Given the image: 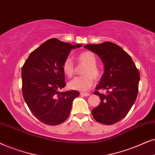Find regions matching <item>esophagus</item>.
<instances>
[{"label": "esophagus", "instance_id": "34e87169", "mask_svg": "<svg viewBox=\"0 0 155 155\" xmlns=\"http://www.w3.org/2000/svg\"><path fill=\"white\" fill-rule=\"evenodd\" d=\"M80 95L82 96H90L89 93H85V92H81L80 93Z\"/></svg>", "mask_w": 155, "mask_h": 155}]
</instances>
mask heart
Instances as JSON below:
<instances>
[{
    "instance_id": "b5f03b06",
    "label": "heart",
    "mask_w": 155,
    "mask_h": 155,
    "mask_svg": "<svg viewBox=\"0 0 155 155\" xmlns=\"http://www.w3.org/2000/svg\"><path fill=\"white\" fill-rule=\"evenodd\" d=\"M79 64L86 65L83 69V76H76L69 81V87L72 90L85 91L91 87L94 84V79L98 80L101 76V71L97 64L96 54L91 51H84L80 53L77 57ZM64 74L67 77L71 78L75 73V67L74 63L70 58L65 59L61 66Z\"/></svg>"
}]
</instances>
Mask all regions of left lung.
Masks as SVG:
<instances>
[{
	"label": "left lung",
	"mask_w": 155,
	"mask_h": 155,
	"mask_svg": "<svg viewBox=\"0 0 155 155\" xmlns=\"http://www.w3.org/2000/svg\"><path fill=\"white\" fill-rule=\"evenodd\" d=\"M86 49L97 54L104 64V74L94 94L100 96V104L91 111L97 122L113 125L122 120L137 96L140 73L131 57L118 45L110 42L86 45ZM106 89V95L99 93Z\"/></svg>",
	"instance_id": "obj_1"
}]
</instances>
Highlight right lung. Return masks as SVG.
Returning a JSON list of instances; mask_svg holds the SVG:
<instances>
[{"label":"right lung","mask_w":155,"mask_h":155,"mask_svg":"<svg viewBox=\"0 0 155 155\" xmlns=\"http://www.w3.org/2000/svg\"><path fill=\"white\" fill-rule=\"evenodd\" d=\"M73 45L52 38L31 52L22 67V91L24 100L33 115L41 122L56 125L69 117L77 91L59 92L66 86L62 63Z\"/></svg>","instance_id":"1"}]
</instances>
